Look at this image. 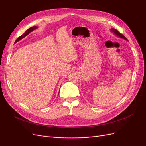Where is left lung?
<instances>
[{"label": "left lung", "instance_id": "1", "mask_svg": "<svg viewBox=\"0 0 146 146\" xmlns=\"http://www.w3.org/2000/svg\"><path fill=\"white\" fill-rule=\"evenodd\" d=\"M110 31L115 35H116L117 36H118V37H119L120 38H122V39H124V40H125L126 41H128V40L127 39V38L123 35L120 34L117 29H114V28H111Z\"/></svg>", "mask_w": 146, "mask_h": 146}]
</instances>
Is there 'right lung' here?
<instances>
[{"instance_id": "obj_1", "label": "right lung", "mask_w": 146, "mask_h": 146, "mask_svg": "<svg viewBox=\"0 0 146 146\" xmlns=\"http://www.w3.org/2000/svg\"><path fill=\"white\" fill-rule=\"evenodd\" d=\"M38 28V27L37 26H34V27H31V28H29V29H28L25 32V33L24 34H23L21 36H20L19 38H18V39L15 41V43H17V42H18V41H19L20 40H21L22 39H23V38H25L26 36H27L30 33H31V32H33L34 30H35V29H37ZM59 94V93H58Z\"/></svg>"}]
</instances>
